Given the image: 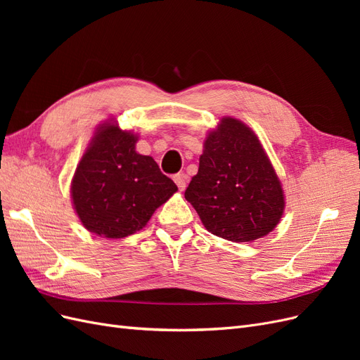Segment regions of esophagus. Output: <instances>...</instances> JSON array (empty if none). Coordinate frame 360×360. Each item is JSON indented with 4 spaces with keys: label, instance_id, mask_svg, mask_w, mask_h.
I'll list each match as a JSON object with an SVG mask.
<instances>
[{
    "label": "esophagus",
    "instance_id": "34e87169",
    "mask_svg": "<svg viewBox=\"0 0 360 360\" xmlns=\"http://www.w3.org/2000/svg\"><path fill=\"white\" fill-rule=\"evenodd\" d=\"M174 181H176L179 191H184V188H186V183H188V179L184 174H177V176H174Z\"/></svg>",
    "mask_w": 360,
    "mask_h": 360
}]
</instances>
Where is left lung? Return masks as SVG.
Segmentation results:
<instances>
[{"instance_id":"obj_1","label":"left lung","mask_w":360,"mask_h":360,"mask_svg":"<svg viewBox=\"0 0 360 360\" xmlns=\"http://www.w3.org/2000/svg\"><path fill=\"white\" fill-rule=\"evenodd\" d=\"M184 198L207 230L231 242L269 234L285 205L281 181L257 135L231 117L207 135L198 172Z\"/></svg>"}]
</instances>
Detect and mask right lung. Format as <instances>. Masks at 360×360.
Returning a JSON list of instances; mask_svg holds the SVG:
<instances>
[{
	"label": "right lung",
	"mask_w": 360,
	"mask_h": 360,
	"mask_svg": "<svg viewBox=\"0 0 360 360\" xmlns=\"http://www.w3.org/2000/svg\"><path fill=\"white\" fill-rule=\"evenodd\" d=\"M138 136L103 123L76 167L72 200L86 230L122 238L146 226L177 186L153 158L138 155Z\"/></svg>",
	"instance_id": "obj_1"
}]
</instances>
